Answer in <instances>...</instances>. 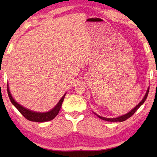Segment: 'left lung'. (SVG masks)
Wrapping results in <instances>:
<instances>
[{"mask_svg": "<svg viewBox=\"0 0 157 157\" xmlns=\"http://www.w3.org/2000/svg\"><path fill=\"white\" fill-rule=\"evenodd\" d=\"M149 89H150V87H148L147 89V91H146L145 94L144 95V97H143V100L140 101V102L138 104L136 107H135L134 109H132L129 111L128 113H127L126 114H124V115H123V116H118L116 117V118H105V117H102V116H100L99 115H98L97 113H94L95 115H96L98 118H100V119H102V120H104V121H109V122H123V121H126L127 118H129L131 117L133 114H134L136 111H137L138 109H139L140 106H141L143 103H144V102L146 100V98H147V95H148V93H149Z\"/></svg>", "mask_w": 157, "mask_h": 157, "instance_id": "left-lung-1", "label": "left lung"}]
</instances>
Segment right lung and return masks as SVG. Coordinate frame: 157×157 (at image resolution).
<instances>
[{"label": "right lung", "mask_w": 157, "mask_h": 157, "mask_svg": "<svg viewBox=\"0 0 157 157\" xmlns=\"http://www.w3.org/2000/svg\"><path fill=\"white\" fill-rule=\"evenodd\" d=\"M7 93H8V95L10 98V100L11 101V102L13 104V105L19 111V112L22 114V115L25 117L26 119H28V121H33V122H38V123H42V122H46L50 121L52 120L53 118H55L56 116L59 112V110L62 107V102L64 99V97L66 94L63 95L61 98L60 100L58 102L57 104L55 105V107H53L51 110H50L47 112H37V111H34L28 109L23 107L22 105L16 101L14 98H13L11 93L9 89V84L7 83Z\"/></svg>", "instance_id": "right-lung-1"}]
</instances>
